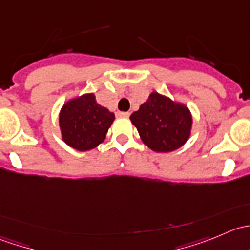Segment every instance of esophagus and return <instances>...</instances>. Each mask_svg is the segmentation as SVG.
<instances>
[{
  "mask_svg": "<svg viewBox=\"0 0 250 250\" xmlns=\"http://www.w3.org/2000/svg\"><path fill=\"white\" fill-rule=\"evenodd\" d=\"M117 115L120 116V117H128V116H129V112H118Z\"/></svg>",
  "mask_w": 250,
  "mask_h": 250,
  "instance_id": "1",
  "label": "esophagus"
}]
</instances>
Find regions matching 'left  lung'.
<instances>
[{
	"mask_svg": "<svg viewBox=\"0 0 250 250\" xmlns=\"http://www.w3.org/2000/svg\"><path fill=\"white\" fill-rule=\"evenodd\" d=\"M130 121L144 144L156 152H170L183 146L192 125L188 107L156 92L130 115Z\"/></svg>",
	"mask_w": 250,
	"mask_h": 250,
	"instance_id": "left-lung-1",
	"label": "left lung"
}]
</instances>
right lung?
<instances>
[{"mask_svg": "<svg viewBox=\"0 0 250 250\" xmlns=\"http://www.w3.org/2000/svg\"><path fill=\"white\" fill-rule=\"evenodd\" d=\"M113 120L115 115L98 104L94 94L70 100L59 116L62 140L75 150H92L104 141Z\"/></svg>", "mask_w": 250, "mask_h": 250, "instance_id": "add662e5", "label": "right lung"}]
</instances>
